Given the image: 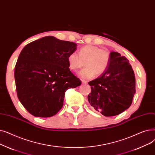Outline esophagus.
I'll return each mask as SVG.
<instances>
[{
  "label": "esophagus",
  "mask_w": 155,
  "mask_h": 155,
  "mask_svg": "<svg viewBox=\"0 0 155 155\" xmlns=\"http://www.w3.org/2000/svg\"><path fill=\"white\" fill-rule=\"evenodd\" d=\"M81 82H82V83H83V84H87V81H86L82 80V81H81Z\"/></svg>",
  "instance_id": "34e87169"
}]
</instances>
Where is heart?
Listing matches in <instances>:
<instances>
[{"mask_svg": "<svg viewBox=\"0 0 155 155\" xmlns=\"http://www.w3.org/2000/svg\"><path fill=\"white\" fill-rule=\"evenodd\" d=\"M109 62L110 55L107 51L91 45L81 48L79 55L71 52L68 56V66L72 71L82 68L84 62L86 68L78 72V76L84 79H91L94 74L101 75L107 69Z\"/></svg>", "mask_w": 155, "mask_h": 155, "instance_id": "1", "label": "heart"}]
</instances>
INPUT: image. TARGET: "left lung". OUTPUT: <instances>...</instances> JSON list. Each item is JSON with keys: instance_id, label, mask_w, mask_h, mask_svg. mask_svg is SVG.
<instances>
[{"instance_id": "left-lung-1", "label": "left lung", "mask_w": 155, "mask_h": 155, "mask_svg": "<svg viewBox=\"0 0 155 155\" xmlns=\"http://www.w3.org/2000/svg\"><path fill=\"white\" fill-rule=\"evenodd\" d=\"M91 92L87 96L91 106L106 117L119 115L130 106L136 93V79L129 61L112 51L107 69L89 82Z\"/></svg>"}]
</instances>
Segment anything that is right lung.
<instances>
[{"mask_svg":"<svg viewBox=\"0 0 155 155\" xmlns=\"http://www.w3.org/2000/svg\"><path fill=\"white\" fill-rule=\"evenodd\" d=\"M77 44L45 36L28 43L19 55L14 71L18 97L35 117H50L63 106L65 92L81 84L70 71L68 56Z\"/></svg>","mask_w":155,"mask_h":155,"instance_id":"right-lung-1","label":"right lung"}]
</instances>
